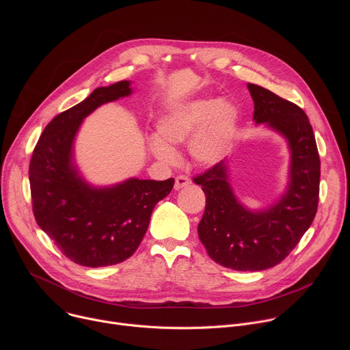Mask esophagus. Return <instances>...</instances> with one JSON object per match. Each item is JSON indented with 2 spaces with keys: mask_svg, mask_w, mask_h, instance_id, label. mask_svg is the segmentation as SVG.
Instances as JSON below:
<instances>
[{
  "mask_svg": "<svg viewBox=\"0 0 350 350\" xmlns=\"http://www.w3.org/2000/svg\"><path fill=\"white\" fill-rule=\"evenodd\" d=\"M189 184H191L189 178H188L187 176H184V174H180V176L176 177L174 188H176V189H181V188H184V187H187V185H189Z\"/></svg>",
  "mask_w": 350,
  "mask_h": 350,
  "instance_id": "34e87169",
  "label": "esophagus"
}]
</instances>
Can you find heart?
Returning a JSON list of instances; mask_svg holds the SVG:
<instances>
[{
  "mask_svg": "<svg viewBox=\"0 0 350 350\" xmlns=\"http://www.w3.org/2000/svg\"><path fill=\"white\" fill-rule=\"evenodd\" d=\"M238 120V109L228 101L215 98L195 99L166 111L157 123L158 139L152 141V152L162 161L173 162L170 146L188 141L189 152L199 165L219 162L231 142Z\"/></svg>",
  "mask_w": 350,
  "mask_h": 350,
  "instance_id": "obj_1",
  "label": "heart"
}]
</instances>
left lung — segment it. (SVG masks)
<instances>
[{"label": "left lung", "instance_id": "1", "mask_svg": "<svg viewBox=\"0 0 350 350\" xmlns=\"http://www.w3.org/2000/svg\"><path fill=\"white\" fill-rule=\"evenodd\" d=\"M254 119L280 131L291 148L286 193L263 212L239 205L219 162L193 177L202 185L206 206L198 224L199 239L216 263L239 271H259L281 263L312 226L320 193V157L312 124L302 108L260 85L247 83Z\"/></svg>", "mask_w": 350, "mask_h": 350}]
</instances>
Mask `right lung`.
I'll use <instances>...</instances> for the list:
<instances>
[{
  "mask_svg": "<svg viewBox=\"0 0 350 350\" xmlns=\"http://www.w3.org/2000/svg\"><path fill=\"white\" fill-rule=\"evenodd\" d=\"M129 81L94 90L57 115L38 138L29 165L37 224L72 262L104 267L124 262L139 246L155 205L174 178H130L111 188L87 185L72 165V144L81 120L99 105L131 92Z\"/></svg>",
  "mask_w": 350,
  "mask_h": 350,
  "instance_id": "right-lung-1",
  "label": "right lung"
}]
</instances>
